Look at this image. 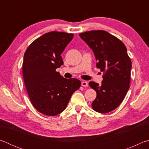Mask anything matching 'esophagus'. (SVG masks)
I'll return each instance as SVG.
<instances>
[{"mask_svg":"<svg viewBox=\"0 0 149 149\" xmlns=\"http://www.w3.org/2000/svg\"><path fill=\"white\" fill-rule=\"evenodd\" d=\"M81 85L83 87H87L88 86V83L85 81H84L81 82Z\"/></svg>","mask_w":149,"mask_h":149,"instance_id":"1","label":"esophagus"}]
</instances>
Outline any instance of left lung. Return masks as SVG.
<instances>
[{"mask_svg":"<svg viewBox=\"0 0 149 149\" xmlns=\"http://www.w3.org/2000/svg\"><path fill=\"white\" fill-rule=\"evenodd\" d=\"M79 36L94 52L97 68L104 72L102 84L89 82L97 92L92 108L99 113H108L118 107L129 90L132 62L125 45L103 30L86 31Z\"/></svg>","mask_w":149,"mask_h":149,"instance_id":"8db88e82","label":"left lung"}]
</instances>
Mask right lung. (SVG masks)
Instances as JSON below:
<instances>
[{
	"label": "right lung",
	"instance_id": "right-lung-1",
	"mask_svg": "<svg viewBox=\"0 0 149 149\" xmlns=\"http://www.w3.org/2000/svg\"><path fill=\"white\" fill-rule=\"evenodd\" d=\"M73 37L72 33L49 32L35 39L25 52V86L33 106L45 115L52 116L63 112L81 86L79 79H65L56 71L64 64L61 54Z\"/></svg>",
	"mask_w": 149,
	"mask_h": 149
}]
</instances>
